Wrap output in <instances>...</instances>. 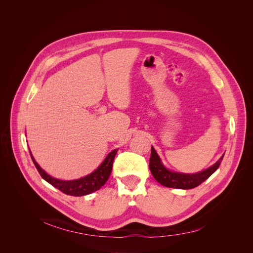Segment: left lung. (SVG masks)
Wrapping results in <instances>:
<instances>
[{"mask_svg":"<svg viewBox=\"0 0 253 253\" xmlns=\"http://www.w3.org/2000/svg\"><path fill=\"white\" fill-rule=\"evenodd\" d=\"M224 156L218 160L213 166L209 169L196 174H181L171 172L164 167L157 151L151 146V156L149 159V169L154 178L162 185L170 188L178 189H191L197 187L203 182H205L211 175H212L217 168L220 167Z\"/></svg>","mask_w":253,"mask_h":253,"instance_id":"left-lung-1","label":"left lung"}]
</instances>
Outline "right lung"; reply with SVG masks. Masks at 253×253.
Wrapping results in <instances>:
<instances>
[{
  "label": "right lung",
  "mask_w": 253,
  "mask_h": 253,
  "mask_svg": "<svg viewBox=\"0 0 253 253\" xmlns=\"http://www.w3.org/2000/svg\"><path fill=\"white\" fill-rule=\"evenodd\" d=\"M117 151L118 149H114L112 153H110L108 157L105 159V161L103 162V164L100 165L93 173H91L88 176L80 178L78 180H73V181H62V180H58L48 176L43 170H42V168L38 165V163L31 156V153H30V157L33 164H35L36 168L38 169L39 173L46 182L52 184L54 187L58 188L60 191H62L67 195L82 196V195L92 193L98 190L102 186H104L105 183L108 181L111 175L113 162Z\"/></svg>",
  "instance_id": "right-lung-1"
}]
</instances>
